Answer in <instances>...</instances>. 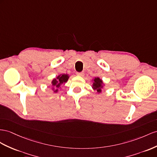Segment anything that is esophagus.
<instances>
[{
	"label": "esophagus",
	"mask_w": 157,
	"mask_h": 157,
	"mask_svg": "<svg viewBox=\"0 0 157 157\" xmlns=\"http://www.w3.org/2000/svg\"><path fill=\"white\" fill-rule=\"evenodd\" d=\"M76 74H77L79 76H83L84 75L83 72H77V73H76Z\"/></svg>",
	"instance_id": "obj_1"
}]
</instances>
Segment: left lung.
Segmentation results:
<instances>
[{
    "label": "left lung",
    "mask_w": 157,
    "mask_h": 157,
    "mask_svg": "<svg viewBox=\"0 0 157 157\" xmlns=\"http://www.w3.org/2000/svg\"><path fill=\"white\" fill-rule=\"evenodd\" d=\"M102 83L103 82L101 79H100L99 78H95L94 79V82L93 84V87L95 90H97V91L98 93H100V92L101 91V87H102Z\"/></svg>",
    "instance_id": "left-lung-1"
}]
</instances>
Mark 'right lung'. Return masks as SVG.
<instances>
[{
  "instance_id": "1",
  "label": "right lung",
  "mask_w": 157,
  "mask_h": 157,
  "mask_svg": "<svg viewBox=\"0 0 157 157\" xmlns=\"http://www.w3.org/2000/svg\"><path fill=\"white\" fill-rule=\"evenodd\" d=\"M68 78H69V76H68L67 74H62V75H58V77L56 78V79H54L52 83V85L54 86L56 88V90H55L54 92H57L58 88H59V86L63 83H66L67 81Z\"/></svg>"
}]
</instances>
